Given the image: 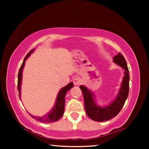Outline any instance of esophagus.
<instances>
[{"label":"esophagus","mask_w":149,"mask_h":149,"mask_svg":"<svg viewBox=\"0 0 149 149\" xmlns=\"http://www.w3.org/2000/svg\"><path fill=\"white\" fill-rule=\"evenodd\" d=\"M73 82H74V85H79V84H80L81 81H80L79 78L75 77V78H74V80H73Z\"/></svg>","instance_id":"obj_1"}]
</instances>
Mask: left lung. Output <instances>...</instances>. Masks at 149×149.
<instances>
[{
	"mask_svg": "<svg viewBox=\"0 0 149 149\" xmlns=\"http://www.w3.org/2000/svg\"><path fill=\"white\" fill-rule=\"evenodd\" d=\"M114 62L124 69L125 72L124 76L121 84L122 86L118 96L109 105L105 107H99L96 104L93 99L94 94H93V93L90 91L84 85L80 86V89L81 90L84 98L85 109L86 114L91 119L97 122H104L116 116L124 105L129 94L130 74L124 57L121 53H118L114 57Z\"/></svg>",
	"mask_w": 149,
	"mask_h": 149,
	"instance_id": "8db88e82",
	"label": "left lung"
}]
</instances>
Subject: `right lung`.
I'll return each instance as SVG.
<instances>
[{
  "mask_svg": "<svg viewBox=\"0 0 149 149\" xmlns=\"http://www.w3.org/2000/svg\"><path fill=\"white\" fill-rule=\"evenodd\" d=\"M34 49L31 50V51L29 52V53L26 55V56L25 57L24 60V62L22 63V64L20 67L18 75H17V90L19 93V96L20 97V92H21V84H22V70L24 68V64H25V61H26V59L27 58L31 53H32ZM74 87V84L73 83L71 82L68 85H67L66 86L63 87L62 89H60V92L58 93V95L56 103H55V105L54 108L50 111V112L48 113L44 116L42 117H37L34 116H32L31 114L29 115L31 116L34 118L37 121H39V122H44V123H51V122H56V121L58 120L60 118H61L62 116L64 114V107H65V96L67 92L68 91Z\"/></svg>",
  "mask_w": 149,
  "mask_h": 149,
  "instance_id": "add662e5",
  "label": "right lung"
}]
</instances>
